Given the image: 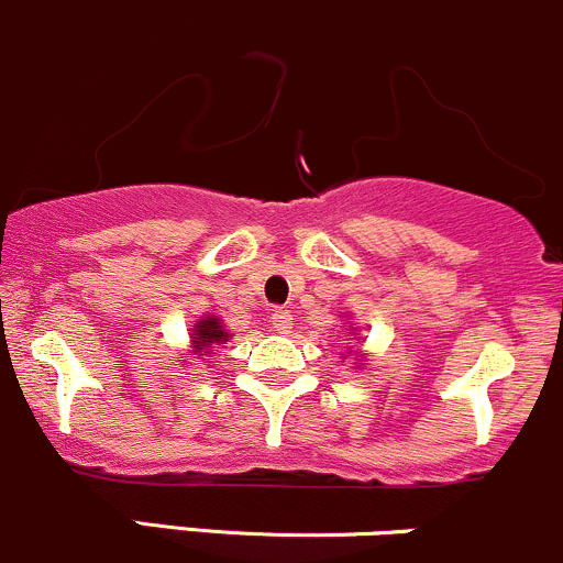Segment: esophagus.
Returning a JSON list of instances; mask_svg holds the SVG:
<instances>
[{"label":"esophagus","instance_id":"34e87169","mask_svg":"<svg viewBox=\"0 0 563 563\" xmlns=\"http://www.w3.org/2000/svg\"><path fill=\"white\" fill-rule=\"evenodd\" d=\"M271 319H274V328L279 332H289V328H292V313L287 308H276Z\"/></svg>","mask_w":563,"mask_h":563}]
</instances>
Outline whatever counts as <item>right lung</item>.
<instances>
[{
  "mask_svg": "<svg viewBox=\"0 0 563 563\" xmlns=\"http://www.w3.org/2000/svg\"><path fill=\"white\" fill-rule=\"evenodd\" d=\"M228 341V332L222 330L220 319H203L201 324H198L196 330V349L198 352H203V349H211L214 343H222Z\"/></svg>",
  "mask_w": 563,
  "mask_h": 563,
  "instance_id": "obj_1",
  "label": "right lung"
}]
</instances>
